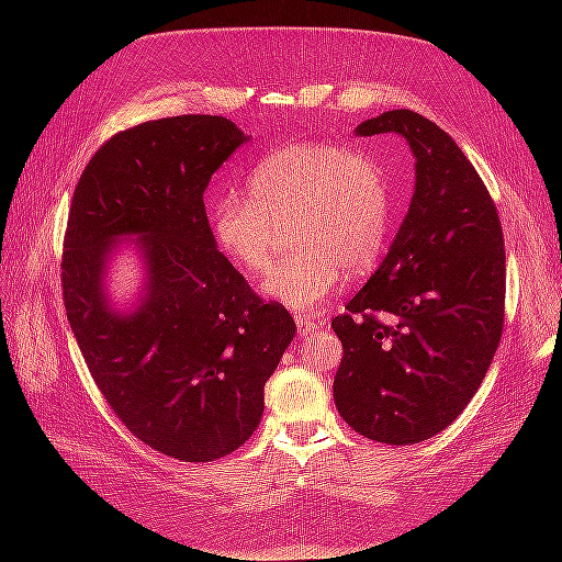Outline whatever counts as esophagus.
<instances>
[{"mask_svg": "<svg viewBox=\"0 0 562 562\" xmlns=\"http://www.w3.org/2000/svg\"><path fill=\"white\" fill-rule=\"evenodd\" d=\"M295 323H297V333H300V335H310L312 330L318 328V323L312 321V318H307V316H295Z\"/></svg>", "mask_w": 562, "mask_h": 562, "instance_id": "esophagus-1", "label": "esophagus"}]
</instances>
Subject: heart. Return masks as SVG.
I'll use <instances>...</instances> for the list:
<instances>
[{
  "label": "heart",
  "mask_w": 562,
  "mask_h": 562,
  "mask_svg": "<svg viewBox=\"0 0 562 562\" xmlns=\"http://www.w3.org/2000/svg\"><path fill=\"white\" fill-rule=\"evenodd\" d=\"M225 258L258 277L274 262L281 234L297 248L265 279L269 297L304 312L337 293L349 269L378 262L391 225V184L366 151L335 143H293L252 168L248 196L223 194L209 213Z\"/></svg>",
  "instance_id": "obj_1"
}]
</instances>
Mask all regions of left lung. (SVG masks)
Segmentation results:
<instances>
[{
  "label": "left lung",
  "instance_id": "obj_1",
  "mask_svg": "<svg viewBox=\"0 0 562 562\" xmlns=\"http://www.w3.org/2000/svg\"><path fill=\"white\" fill-rule=\"evenodd\" d=\"M356 133L403 135L417 182L389 255L333 318L345 351L333 396L356 434L411 446L454 422L499 347L504 234L479 171L431 119L389 110Z\"/></svg>",
  "mask_w": 562,
  "mask_h": 562
}]
</instances>
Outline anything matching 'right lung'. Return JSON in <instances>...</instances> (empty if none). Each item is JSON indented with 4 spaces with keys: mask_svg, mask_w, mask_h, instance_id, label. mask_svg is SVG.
<instances>
[{
    "mask_svg": "<svg viewBox=\"0 0 562 562\" xmlns=\"http://www.w3.org/2000/svg\"><path fill=\"white\" fill-rule=\"evenodd\" d=\"M246 140L213 114L119 131L83 168L67 217L60 283L83 361L119 422L180 462L246 443L295 335L283 304L265 302L217 250L203 206L211 176ZM124 233L142 239L148 293L116 315L102 271Z\"/></svg>",
    "mask_w": 562,
    "mask_h": 562,
    "instance_id": "obj_1",
    "label": "right lung"
}]
</instances>
